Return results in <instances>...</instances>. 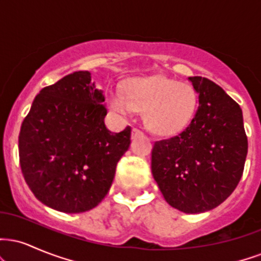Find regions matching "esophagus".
<instances>
[{"label":"esophagus","instance_id":"34e87169","mask_svg":"<svg viewBox=\"0 0 261 261\" xmlns=\"http://www.w3.org/2000/svg\"><path fill=\"white\" fill-rule=\"evenodd\" d=\"M143 133L141 130H139V128L137 127H134L133 128V137H135V136H137V135H142Z\"/></svg>","mask_w":261,"mask_h":261}]
</instances>
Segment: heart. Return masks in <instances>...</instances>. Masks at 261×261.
Segmentation results:
<instances>
[{
    "instance_id": "b5f03b06",
    "label": "heart",
    "mask_w": 261,
    "mask_h": 261,
    "mask_svg": "<svg viewBox=\"0 0 261 261\" xmlns=\"http://www.w3.org/2000/svg\"><path fill=\"white\" fill-rule=\"evenodd\" d=\"M108 103L115 113L143 112L151 133L172 136L188 126L196 110L197 95L191 85L166 77L133 79L122 87V95L112 93Z\"/></svg>"
}]
</instances>
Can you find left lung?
<instances>
[{"mask_svg": "<svg viewBox=\"0 0 261 261\" xmlns=\"http://www.w3.org/2000/svg\"><path fill=\"white\" fill-rule=\"evenodd\" d=\"M199 108L180 134L155 141L152 174L170 206L200 214L222 203L241 180L248 153L238 103L205 77H189Z\"/></svg>", "mask_w": 261, "mask_h": 261, "instance_id": "1", "label": "left lung"}]
</instances>
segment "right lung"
Segmentation results:
<instances>
[{
	"label": "right lung",
	"mask_w": 261,
	"mask_h": 261,
	"mask_svg": "<svg viewBox=\"0 0 261 261\" xmlns=\"http://www.w3.org/2000/svg\"><path fill=\"white\" fill-rule=\"evenodd\" d=\"M104 100L88 71L67 74L35 97L18 148L24 180L44 205L79 214L95 207L109 191L130 146L131 127L108 130Z\"/></svg>",
	"instance_id": "obj_1"
}]
</instances>
